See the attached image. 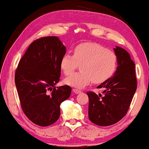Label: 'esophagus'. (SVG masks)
<instances>
[{
	"label": "esophagus",
	"mask_w": 149,
	"mask_h": 149,
	"mask_svg": "<svg viewBox=\"0 0 149 149\" xmlns=\"http://www.w3.org/2000/svg\"><path fill=\"white\" fill-rule=\"evenodd\" d=\"M73 93H76V94H79L82 92L81 91H80V90L76 89V88H73Z\"/></svg>",
	"instance_id": "1"
}]
</instances>
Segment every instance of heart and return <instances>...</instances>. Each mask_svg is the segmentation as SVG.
<instances>
[{"label": "heart", "instance_id": "1", "mask_svg": "<svg viewBox=\"0 0 149 149\" xmlns=\"http://www.w3.org/2000/svg\"><path fill=\"white\" fill-rule=\"evenodd\" d=\"M81 65V72L65 79L67 85L82 88L92 80L95 83L105 82L116 72L118 57L97 43L84 42L74 48L73 56L66 54L61 61V68L66 76L71 75Z\"/></svg>", "mask_w": 149, "mask_h": 149}]
</instances>
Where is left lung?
Masks as SVG:
<instances>
[{
  "label": "left lung",
  "mask_w": 149,
  "mask_h": 149,
  "mask_svg": "<svg viewBox=\"0 0 149 149\" xmlns=\"http://www.w3.org/2000/svg\"><path fill=\"white\" fill-rule=\"evenodd\" d=\"M118 67L113 76L97 86L104 88V95L87 92L88 118L101 127L114 125L125 116L137 89L135 63L125 49H113Z\"/></svg>",
  "instance_id": "1"
}]
</instances>
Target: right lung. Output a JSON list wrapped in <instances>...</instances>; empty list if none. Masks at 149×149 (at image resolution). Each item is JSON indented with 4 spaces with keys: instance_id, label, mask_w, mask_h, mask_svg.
Masks as SVG:
<instances>
[{
    "instance_id": "add662e5",
    "label": "right lung",
    "mask_w": 149,
    "mask_h": 149,
    "mask_svg": "<svg viewBox=\"0 0 149 149\" xmlns=\"http://www.w3.org/2000/svg\"><path fill=\"white\" fill-rule=\"evenodd\" d=\"M66 47L57 36L31 43L18 63L15 84L22 111L33 123L47 127L59 118L60 106L71 93L69 86L56 88L61 78V61Z\"/></svg>"
}]
</instances>
